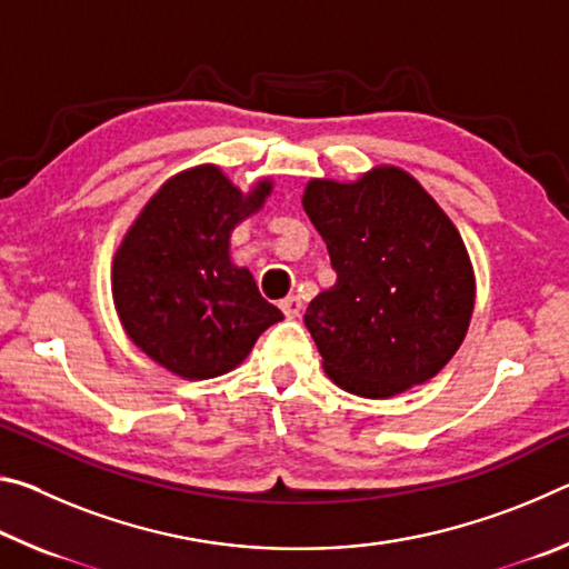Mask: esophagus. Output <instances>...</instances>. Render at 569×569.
<instances>
[{
	"instance_id": "1",
	"label": "esophagus",
	"mask_w": 569,
	"mask_h": 569,
	"mask_svg": "<svg viewBox=\"0 0 569 569\" xmlns=\"http://www.w3.org/2000/svg\"><path fill=\"white\" fill-rule=\"evenodd\" d=\"M278 306H281V311L286 313V319H296V316H301V308H303L301 298H298V296H288Z\"/></svg>"
}]
</instances>
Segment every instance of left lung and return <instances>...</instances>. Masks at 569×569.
Wrapping results in <instances>:
<instances>
[{
  "mask_svg": "<svg viewBox=\"0 0 569 569\" xmlns=\"http://www.w3.org/2000/svg\"><path fill=\"white\" fill-rule=\"evenodd\" d=\"M303 210L329 248L336 283L306 308L329 379L387 399L445 369L475 311V271L459 230L409 172L311 180Z\"/></svg>",
  "mask_w": 569,
  "mask_h": 569,
  "instance_id": "8db88e82",
  "label": "left lung"
}]
</instances>
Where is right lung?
Here are the masks:
<instances>
[{"label":"right lung","instance_id":"add662e5","mask_svg":"<svg viewBox=\"0 0 569 569\" xmlns=\"http://www.w3.org/2000/svg\"><path fill=\"white\" fill-rule=\"evenodd\" d=\"M271 190L266 178L240 192L216 166L182 170L124 233L112 261L114 308L132 343L176 377L236 369L283 319L248 268L230 263V233Z\"/></svg>","mask_w":569,"mask_h":569}]
</instances>
